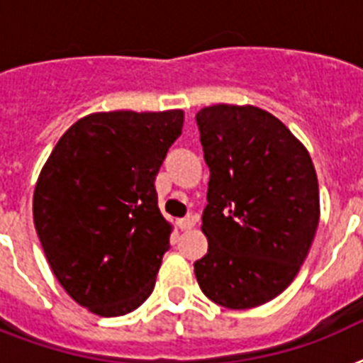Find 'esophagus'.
Returning <instances> with one entry per match:
<instances>
[{"instance_id": "1", "label": "esophagus", "mask_w": 363, "mask_h": 363, "mask_svg": "<svg viewBox=\"0 0 363 363\" xmlns=\"http://www.w3.org/2000/svg\"><path fill=\"white\" fill-rule=\"evenodd\" d=\"M196 222H198L196 215H188L179 220V228H181V230H192V228L196 226Z\"/></svg>"}]
</instances>
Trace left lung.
Listing matches in <instances>:
<instances>
[{"mask_svg": "<svg viewBox=\"0 0 363 363\" xmlns=\"http://www.w3.org/2000/svg\"><path fill=\"white\" fill-rule=\"evenodd\" d=\"M209 165L194 264L201 292L226 309H252L290 286L320 220L315 165L286 125L254 105L218 104L196 115Z\"/></svg>", "mask_w": 363, "mask_h": 363, "instance_id": "obj_1", "label": "left lung"}]
</instances>
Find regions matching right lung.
<instances>
[{"instance_id":"1","label":"right lung","mask_w":363,"mask_h":363,"mask_svg":"<svg viewBox=\"0 0 363 363\" xmlns=\"http://www.w3.org/2000/svg\"><path fill=\"white\" fill-rule=\"evenodd\" d=\"M182 124L181 109L92 113L43 165L37 235L60 284L94 315H128L152 294L173 230L154 181Z\"/></svg>"}]
</instances>
